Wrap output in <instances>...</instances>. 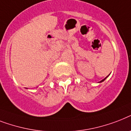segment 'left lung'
<instances>
[{"label": "left lung", "instance_id": "8db88e82", "mask_svg": "<svg viewBox=\"0 0 131 131\" xmlns=\"http://www.w3.org/2000/svg\"><path fill=\"white\" fill-rule=\"evenodd\" d=\"M107 77H106V78H107ZM106 78H104V79H103V80H101V81H100V82H103V81H104V80H105V79H106Z\"/></svg>", "mask_w": 131, "mask_h": 131}]
</instances>
